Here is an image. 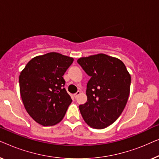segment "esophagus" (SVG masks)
Listing matches in <instances>:
<instances>
[{
	"label": "esophagus",
	"instance_id": "esophagus-1",
	"mask_svg": "<svg viewBox=\"0 0 159 159\" xmlns=\"http://www.w3.org/2000/svg\"><path fill=\"white\" fill-rule=\"evenodd\" d=\"M80 94H81V92H80V91H77V92L76 93L75 95H74V97H75V98H78V96H79Z\"/></svg>",
	"mask_w": 159,
	"mask_h": 159
}]
</instances>
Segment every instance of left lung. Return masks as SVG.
Here are the masks:
<instances>
[{
  "mask_svg": "<svg viewBox=\"0 0 159 159\" xmlns=\"http://www.w3.org/2000/svg\"><path fill=\"white\" fill-rule=\"evenodd\" d=\"M77 63L90 79L84 104L79 108L84 121L95 129H103L119 118L129 95L131 77L121 60L103 53L82 57Z\"/></svg>",
  "mask_w": 159,
  "mask_h": 159,
  "instance_id": "8db88e82",
  "label": "left lung"
}]
</instances>
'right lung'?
Segmentation results:
<instances>
[{
  "label": "right lung",
  "mask_w": 159,
  "mask_h": 159,
  "mask_svg": "<svg viewBox=\"0 0 159 159\" xmlns=\"http://www.w3.org/2000/svg\"><path fill=\"white\" fill-rule=\"evenodd\" d=\"M73 58L48 53L30 61L19 75L22 102L30 116L43 126H53L64 118L70 105L63 75Z\"/></svg>",
  "instance_id": "add662e5"
}]
</instances>
